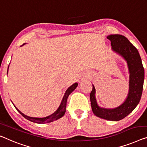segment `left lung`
Segmentation results:
<instances>
[{"instance_id": "1", "label": "left lung", "mask_w": 147, "mask_h": 147, "mask_svg": "<svg viewBox=\"0 0 147 147\" xmlns=\"http://www.w3.org/2000/svg\"><path fill=\"white\" fill-rule=\"evenodd\" d=\"M107 38L111 41V50L121 56L127 64L129 73L128 94L125 100L116 108H101L96 101V89L92 84L90 98L92 109L96 116L109 121H117L132 112L139 103L143 89L144 70L139 51L127 38L119 34L109 35Z\"/></svg>"}]
</instances>
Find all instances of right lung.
<instances>
[{"instance_id":"add662e5","label":"right lung","mask_w":147,"mask_h":147,"mask_svg":"<svg viewBox=\"0 0 147 147\" xmlns=\"http://www.w3.org/2000/svg\"><path fill=\"white\" fill-rule=\"evenodd\" d=\"M24 45H25V43H24ZM8 74V72H7ZM78 86V83L75 82L74 84L73 85H71V86L67 88V90L65 91V93L64 94V96H63L62 100H61V104L57 109L53 113H52L51 115H50L49 116H47V117H29V116L26 115L25 114H24L23 113H22L18 109L16 106H14L16 109H17V111L20 113V114L23 116L24 117H25L26 119H27L29 121L34 122V123H49V122H52L53 121H55L57 119H60L61 117H62L63 115H65V111H66V107H67V98L69 97V94L71 93H72V92L74 90V89L76 88Z\"/></svg>"}]
</instances>
